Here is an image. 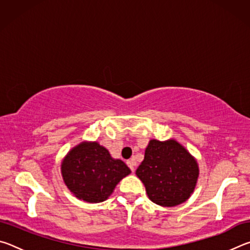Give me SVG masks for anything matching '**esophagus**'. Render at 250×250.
I'll list each match as a JSON object with an SVG mask.
<instances>
[{"label": "esophagus", "instance_id": "34e87169", "mask_svg": "<svg viewBox=\"0 0 250 250\" xmlns=\"http://www.w3.org/2000/svg\"><path fill=\"white\" fill-rule=\"evenodd\" d=\"M126 163H128V167H130V170L132 171V173H134V171H135V163L133 162V160H129Z\"/></svg>", "mask_w": 250, "mask_h": 250}]
</instances>
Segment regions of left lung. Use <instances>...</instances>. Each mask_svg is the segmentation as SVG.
I'll list each match as a JSON object with an SVG mask.
<instances>
[{"label":"left lung","instance_id":"obj_1","mask_svg":"<svg viewBox=\"0 0 250 250\" xmlns=\"http://www.w3.org/2000/svg\"><path fill=\"white\" fill-rule=\"evenodd\" d=\"M135 174L146 186L147 197L152 202L173 207L191 197L200 167L196 159L175 139L166 141L152 139Z\"/></svg>","mask_w":250,"mask_h":250}]
</instances>
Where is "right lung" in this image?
Instances as JSON below:
<instances>
[{
	"mask_svg": "<svg viewBox=\"0 0 250 250\" xmlns=\"http://www.w3.org/2000/svg\"><path fill=\"white\" fill-rule=\"evenodd\" d=\"M61 172L75 197L87 203H100L111 195L131 170L124 161L113 159L99 142L83 141L65 155Z\"/></svg>",
	"mask_w": 250,
	"mask_h": 250,
	"instance_id": "obj_1",
	"label": "right lung"
}]
</instances>
